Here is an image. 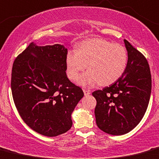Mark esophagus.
<instances>
[{"label": "esophagus", "instance_id": "esophagus-1", "mask_svg": "<svg viewBox=\"0 0 159 159\" xmlns=\"http://www.w3.org/2000/svg\"><path fill=\"white\" fill-rule=\"evenodd\" d=\"M84 93L85 96H88V95L91 93V91L89 90H87V89H84Z\"/></svg>", "mask_w": 159, "mask_h": 159}]
</instances>
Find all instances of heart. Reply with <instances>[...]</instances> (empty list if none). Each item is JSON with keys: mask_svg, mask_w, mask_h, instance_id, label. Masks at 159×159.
Instances as JSON below:
<instances>
[{"mask_svg": "<svg viewBox=\"0 0 159 159\" xmlns=\"http://www.w3.org/2000/svg\"><path fill=\"white\" fill-rule=\"evenodd\" d=\"M128 53L120 44L101 39L83 41L76 51H68L66 56L67 75L76 81L88 66V71L79 78L81 86L96 84L107 86L116 82L126 71Z\"/></svg>", "mask_w": 159, "mask_h": 159, "instance_id": "1", "label": "heart"}]
</instances>
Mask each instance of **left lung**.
I'll return each mask as SVG.
<instances>
[{
  "instance_id": "1",
  "label": "left lung",
  "mask_w": 159,
  "mask_h": 159,
  "mask_svg": "<svg viewBox=\"0 0 159 159\" xmlns=\"http://www.w3.org/2000/svg\"><path fill=\"white\" fill-rule=\"evenodd\" d=\"M128 63L123 75L113 84L93 91L97 101L96 123L104 133L126 134L145 115L152 90V77L146 57L124 39Z\"/></svg>"
}]
</instances>
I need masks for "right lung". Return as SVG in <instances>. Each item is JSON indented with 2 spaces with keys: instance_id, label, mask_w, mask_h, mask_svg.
Returning a JSON list of instances; mask_svg holds the SVG:
<instances>
[{
  "instance_id": "obj_1",
  "label": "right lung",
  "mask_w": 159,
  "mask_h": 159,
  "mask_svg": "<svg viewBox=\"0 0 159 159\" xmlns=\"http://www.w3.org/2000/svg\"><path fill=\"white\" fill-rule=\"evenodd\" d=\"M67 53L63 45L31 43L13 64L11 91L16 110L28 126L43 136L69 130L71 113L84 97L66 75Z\"/></svg>"
}]
</instances>
